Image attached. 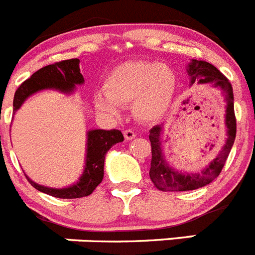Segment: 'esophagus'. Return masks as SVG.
<instances>
[{"instance_id":"obj_1","label":"esophagus","mask_w":255,"mask_h":255,"mask_svg":"<svg viewBox=\"0 0 255 255\" xmlns=\"http://www.w3.org/2000/svg\"><path fill=\"white\" fill-rule=\"evenodd\" d=\"M135 131L132 129H126L125 131H124V136H125L126 140H131V139L135 138Z\"/></svg>"}]
</instances>
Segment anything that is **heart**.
I'll return each mask as SVG.
<instances>
[{"label":"heart","mask_w":255,"mask_h":255,"mask_svg":"<svg viewBox=\"0 0 255 255\" xmlns=\"http://www.w3.org/2000/svg\"><path fill=\"white\" fill-rule=\"evenodd\" d=\"M177 76L167 65L130 61L108 74L105 93L94 96V105L105 114L115 115L120 105L132 104V111L145 123L159 120L168 111L176 93Z\"/></svg>","instance_id":"b5f03b06"}]
</instances>
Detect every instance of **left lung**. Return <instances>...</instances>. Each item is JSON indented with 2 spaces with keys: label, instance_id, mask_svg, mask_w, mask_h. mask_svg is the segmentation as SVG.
Returning <instances> with one entry per match:
<instances>
[{
  "label": "left lung",
  "instance_id": "obj_1",
  "mask_svg": "<svg viewBox=\"0 0 255 255\" xmlns=\"http://www.w3.org/2000/svg\"><path fill=\"white\" fill-rule=\"evenodd\" d=\"M188 73L190 76L191 84L195 82L204 84V83H212L215 87H218L224 92L226 98V124L227 138L225 145L221 152L204 170L197 173H182L175 171L170 167L164 159L162 153V125L153 126L149 130V140L152 145V161H150L149 177L154 186L162 191H186L195 190V189L203 188L208 185L224 168L226 159L230 154V150L233 148L234 141L236 136V117L234 111V93L233 87L230 84L229 79L221 73L217 67H215L206 61L191 60L188 66Z\"/></svg>",
  "mask_w": 255,
  "mask_h": 255
}]
</instances>
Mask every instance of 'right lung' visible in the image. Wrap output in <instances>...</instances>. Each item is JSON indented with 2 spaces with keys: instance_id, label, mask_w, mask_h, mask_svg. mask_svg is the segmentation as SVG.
Instances as JSON below:
<instances>
[{
  "instance_id": "add662e5",
  "label": "right lung",
  "mask_w": 255,
  "mask_h": 255,
  "mask_svg": "<svg viewBox=\"0 0 255 255\" xmlns=\"http://www.w3.org/2000/svg\"><path fill=\"white\" fill-rule=\"evenodd\" d=\"M80 61L78 58L60 61L52 65L42 67L35 71L29 79L22 83L13 97V111H17L24 101L31 94L43 89H56L62 93H73L75 85L84 83V78L80 74L79 67ZM87 141V159L85 168L79 181L70 185L69 188L53 189L28 179L31 186L37 190L62 199H75V198L88 197L93 193L94 189L100 185L103 179V167H105L106 153L112 145L124 140V135L120 130H89Z\"/></svg>"
}]
</instances>
